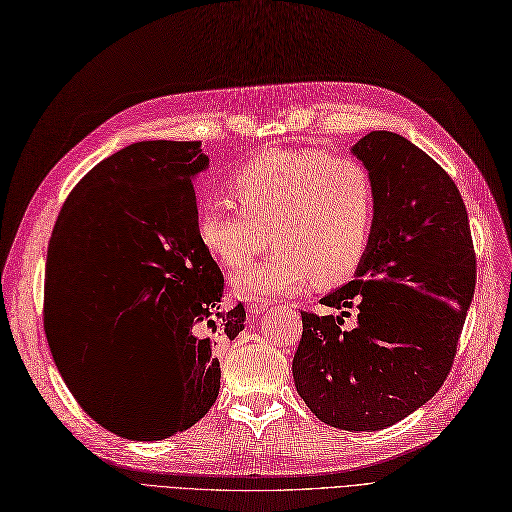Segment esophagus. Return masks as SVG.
I'll return each mask as SVG.
<instances>
[{
    "instance_id": "1",
    "label": "esophagus",
    "mask_w": 512,
    "mask_h": 512,
    "mask_svg": "<svg viewBox=\"0 0 512 512\" xmlns=\"http://www.w3.org/2000/svg\"><path fill=\"white\" fill-rule=\"evenodd\" d=\"M269 307H271L269 298H254V301H250V305H248V311L252 315H260L262 311H267Z\"/></svg>"
}]
</instances>
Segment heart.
I'll list each match as a JSON object with an SVG mask.
<instances>
[{
    "label": "heart",
    "instance_id": "heart-1",
    "mask_svg": "<svg viewBox=\"0 0 512 512\" xmlns=\"http://www.w3.org/2000/svg\"><path fill=\"white\" fill-rule=\"evenodd\" d=\"M236 207L205 195L197 237L211 258L239 269L271 241L277 248L233 277L243 294H292L317 277L339 284L358 271L379 218L375 173L356 156L315 148L267 150L228 178Z\"/></svg>",
    "mask_w": 512,
    "mask_h": 512
}]
</instances>
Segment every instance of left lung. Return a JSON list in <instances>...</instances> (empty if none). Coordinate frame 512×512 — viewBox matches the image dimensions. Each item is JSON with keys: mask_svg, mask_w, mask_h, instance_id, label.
Wrapping results in <instances>:
<instances>
[{"mask_svg": "<svg viewBox=\"0 0 512 512\" xmlns=\"http://www.w3.org/2000/svg\"><path fill=\"white\" fill-rule=\"evenodd\" d=\"M354 154L375 173L379 218L356 277L322 298L343 315L301 311L296 392L326 426H394L445 383L477 284L464 199L432 156L390 131ZM349 308L356 329H343Z\"/></svg>", "mask_w": 512, "mask_h": 512, "instance_id": "8db88e82", "label": "left lung"}]
</instances>
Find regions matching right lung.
<instances>
[{
  "instance_id": "add662e5",
  "label": "right lung",
  "mask_w": 512,
  "mask_h": 512,
  "mask_svg": "<svg viewBox=\"0 0 512 512\" xmlns=\"http://www.w3.org/2000/svg\"><path fill=\"white\" fill-rule=\"evenodd\" d=\"M201 142H139L88 171L52 228L44 332L59 373L99 426L161 440L195 426L220 392L214 349L243 330L220 309L224 275L195 228ZM144 374L155 390L131 397Z\"/></svg>"
}]
</instances>
